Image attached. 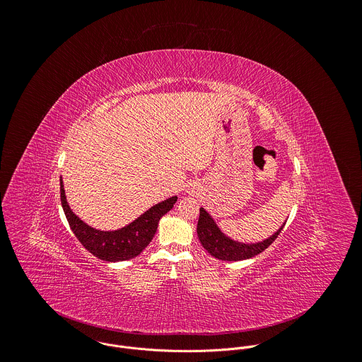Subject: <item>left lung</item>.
Instances as JSON below:
<instances>
[{
  "instance_id": "8db88e82",
  "label": "left lung",
  "mask_w": 362,
  "mask_h": 362,
  "mask_svg": "<svg viewBox=\"0 0 362 362\" xmlns=\"http://www.w3.org/2000/svg\"><path fill=\"white\" fill-rule=\"evenodd\" d=\"M286 223V222H284ZM284 223L267 239L256 243H243L230 239L226 236L214 218L209 215L208 211L204 208H199V219L197 225V233L201 245L204 249L214 257L219 260H228V262H236V260H245L250 259L259 253H262L267 246H270L274 239L281 232Z\"/></svg>"
}]
</instances>
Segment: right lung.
Returning a JSON list of instances; mask_svg holds the SVG:
<instances>
[{"instance_id": "1", "label": "right lung", "mask_w": 362, "mask_h": 362, "mask_svg": "<svg viewBox=\"0 0 362 362\" xmlns=\"http://www.w3.org/2000/svg\"><path fill=\"white\" fill-rule=\"evenodd\" d=\"M178 197H171L147 209L129 225L116 230H100L83 222L69 206L61 177V202L69 226L79 242L105 262H123L139 256L153 240L160 219L173 209Z\"/></svg>"}]
</instances>
